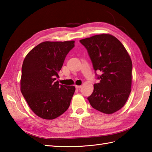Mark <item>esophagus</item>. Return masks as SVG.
<instances>
[{
	"instance_id": "obj_1",
	"label": "esophagus",
	"mask_w": 152,
	"mask_h": 152,
	"mask_svg": "<svg viewBox=\"0 0 152 152\" xmlns=\"http://www.w3.org/2000/svg\"><path fill=\"white\" fill-rule=\"evenodd\" d=\"M75 87H76V89H80L82 88V86H75Z\"/></svg>"
}]
</instances>
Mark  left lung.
<instances>
[{
  "mask_svg": "<svg viewBox=\"0 0 152 152\" xmlns=\"http://www.w3.org/2000/svg\"><path fill=\"white\" fill-rule=\"evenodd\" d=\"M91 59L96 78L92 94L88 97L93 108L113 114L127 102L131 91L133 64L124 45L108 34L95 35L80 40ZM96 70L102 72L97 75Z\"/></svg>",
  "mask_w": 152,
  "mask_h": 152,
  "instance_id": "obj_1",
  "label": "left lung"
}]
</instances>
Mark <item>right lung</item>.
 <instances>
[{
  "instance_id": "right-lung-1",
  "label": "right lung",
  "mask_w": 152,
  "mask_h": 152,
  "mask_svg": "<svg viewBox=\"0 0 152 152\" xmlns=\"http://www.w3.org/2000/svg\"><path fill=\"white\" fill-rule=\"evenodd\" d=\"M74 41L44 42L30 51L21 69V91L35 114L53 119L69 108L75 91L72 86L56 81Z\"/></svg>"
}]
</instances>
